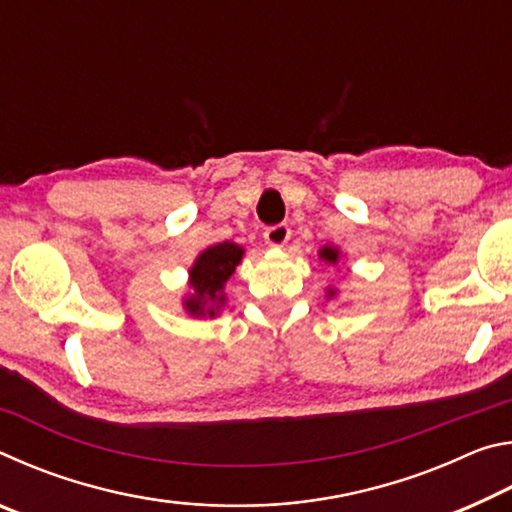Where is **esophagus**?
Segmentation results:
<instances>
[{"mask_svg":"<svg viewBox=\"0 0 512 512\" xmlns=\"http://www.w3.org/2000/svg\"><path fill=\"white\" fill-rule=\"evenodd\" d=\"M289 239H291V228L284 223L271 225V228H266V232H264V241L271 248H284Z\"/></svg>","mask_w":512,"mask_h":512,"instance_id":"esophagus-1","label":"esophagus"}]
</instances>
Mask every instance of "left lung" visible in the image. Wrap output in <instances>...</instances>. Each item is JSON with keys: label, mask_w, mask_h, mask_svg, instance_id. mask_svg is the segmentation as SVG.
Instances as JSON below:
<instances>
[{"label": "left lung", "mask_w": 512, "mask_h": 512, "mask_svg": "<svg viewBox=\"0 0 512 512\" xmlns=\"http://www.w3.org/2000/svg\"><path fill=\"white\" fill-rule=\"evenodd\" d=\"M318 257H320V262H325V264H329V266H336L341 262V250L336 248V246H323L318 250ZM339 296V289H334V287H327V300H332V298H336Z\"/></svg>", "instance_id": "8db88e82"}]
</instances>
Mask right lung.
<instances>
[{
    "instance_id": "obj_1",
    "label": "right lung",
    "mask_w": 512,
    "mask_h": 512,
    "mask_svg": "<svg viewBox=\"0 0 512 512\" xmlns=\"http://www.w3.org/2000/svg\"><path fill=\"white\" fill-rule=\"evenodd\" d=\"M246 255V248L235 241L207 246L189 266V293L183 298V309L192 318H216L225 307V284L235 275Z\"/></svg>"
}]
</instances>
